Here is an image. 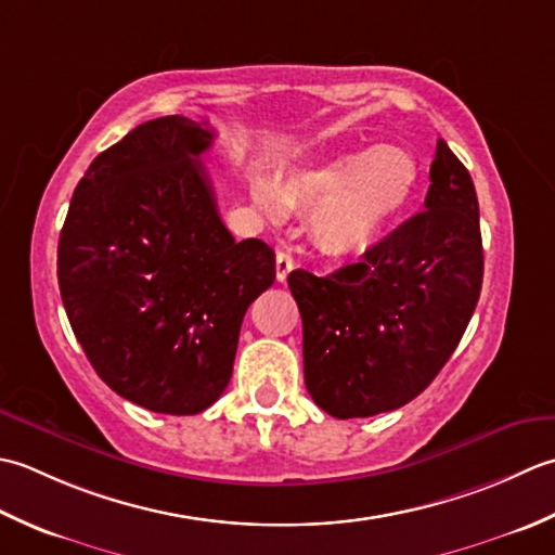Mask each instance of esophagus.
<instances>
[{
	"mask_svg": "<svg viewBox=\"0 0 555 555\" xmlns=\"http://www.w3.org/2000/svg\"><path fill=\"white\" fill-rule=\"evenodd\" d=\"M294 268V258L287 254V251H278V258H275V270H278V280L285 282L287 275L292 273Z\"/></svg>",
	"mask_w": 555,
	"mask_h": 555,
	"instance_id": "1",
	"label": "esophagus"
}]
</instances>
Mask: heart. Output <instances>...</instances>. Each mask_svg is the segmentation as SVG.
<instances>
[{"mask_svg": "<svg viewBox=\"0 0 555 555\" xmlns=\"http://www.w3.org/2000/svg\"><path fill=\"white\" fill-rule=\"evenodd\" d=\"M420 165L400 145L337 153L289 167L273 179H254L251 198L268 218L309 210V234L319 251L354 258L376 244L410 203Z\"/></svg>", "mask_w": 555, "mask_h": 555, "instance_id": "b5f03b06", "label": "heart"}]
</instances>
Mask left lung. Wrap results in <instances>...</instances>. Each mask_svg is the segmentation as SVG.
I'll use <instances>...</instances> for the list:
<instances>
[{
	"instance_id": "8db88e82",
	"label": "left lung",
	"mask_w": 555,
	"mask_h": 555,
	"mask_svg": "<svg viewBox=\"0 0 555 555\" xmlns=\"http://www.w3.org/2000/svg\"><path fill=\"white\" fill-rule=\"evenodd\" d=\"M422 212L357 263L287 282L304 323V380L335 420L414 400L467 331L483 280L479 201L467 167L438 141Z\"/></svg>"
}]
</instances>
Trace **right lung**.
Here are the masks:
<instances>
[{
  "label": "right lung",
  "instance_id": "1",
  "mask_svg": "<svg viewBox=\"0 0 555 555\" xmlns=\"http://www.w3.org/2000/svg\"><path fill=\"white\" fill-rule=\"evenodd\" d=\"M206 121L129 131L78 182L56 248L72 331L124 400L198 414L232 378L246 309L275 280L261 240L234 242L206 167Z\"/></svg>",
  "mask_w": 555,
  "mask_h": 555
}]
</instances>
